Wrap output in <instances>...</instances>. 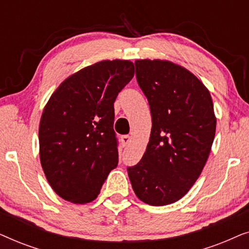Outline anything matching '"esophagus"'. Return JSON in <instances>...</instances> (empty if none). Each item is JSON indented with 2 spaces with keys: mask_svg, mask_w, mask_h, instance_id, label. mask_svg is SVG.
I'll return each instance as SVG.
<instances>
[{
  "mask_svg": "<svg viewBox=\"0 0 249 249\" xmlns=\"http://www.w3.org/2000/svg\"><path fill=\"white\" fill-rule=\"evenodd\" d=\"M120 141H121V144H122V146H124V147H125V146H128V145H129V142H130V141H131V137H130V136H129V135L121 136Z\"/></svg>",
  "mask_w": 249,
  "mask_h": 249,
  "instance_id": "esophagus-1",
  "label": "esophagus"
}]
</instances>
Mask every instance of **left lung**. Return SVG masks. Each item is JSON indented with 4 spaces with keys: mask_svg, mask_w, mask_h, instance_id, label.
I'll use <instances>...</instances> for the list:
<instances>
[{
    "mask_svg": "<svg viewBox=\"0 0 249 249\" xmlns=\"http://www.w3.org/2000/svg\"><path fill=\"white\" fill-rule=\"evenodd\" d=\"M136 78L152 114L151 137L141 161L127 171L132 189L153 206L175 203L203 171L216 119L207 88L169 61L137 60Z\"/></svg>",
    "mask_w": 249,
    "mask_h": 249,
    "instance_id": "obj_1",
    "label": "left lung"
}]
</instances>
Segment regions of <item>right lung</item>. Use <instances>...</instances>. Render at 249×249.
I'll return each mask as SVG.
<instances>
[{"label": "right lung", "mask_w": 249, "mask_h": 249, "mask_svg": "<svg viewBox=\"0 0 249 249\" xmlns=\"http://www.w3.org/2000/svg\"><path fill=\"white\" fill-rule=\"evenodd\" d=\"M130 61H101L67 78L44 108L39 156L60 197L89 203L119 162L114 102L134 77Z\"/></svg>", "instance_id": "right-lung-1"}]
</instances>
